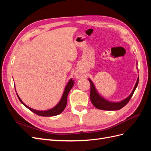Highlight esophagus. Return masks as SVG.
<instances>
[{"label": "esophagus", "mask_w": 151, "mask_h": 151, "mask_svg": "<svg viewBox=\"0 0 151 151\" xmlns=\"http://www.w3.org/2000/svg\"><path fill=\"white\" fill-rule=\"evenodd\" d=\"M75 77H76L77 79H80L81 78V76L79 74H75Z\"/></svg>", "instance_id": "34e87169"}]
</instances>
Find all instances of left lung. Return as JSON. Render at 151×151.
<instances>
[{"label":"left lung","mask_w":151,"mask_h":151,"mask_svg":"<svg viewBox=\"0 0 151 151\" xmlns=\"http://www.w3.org/2000/svg\"><path fill=\"white\" fill-rule=\"evenodd\" d=\"M139 79V77H138L137 80V82L133 91H132V92L129 96L126 98L125 99L122 100L120 101L113 102V101H108V100H107L106 99H105L104 98L101 96L98 93V91L96 90V87L93 83V82L90 79H88L91 84V92H90L91 101L96 108L99 109H103V110L114 111V110H118V109H120L123 106H125L130 101V99H131L132 95H133L135 89L138 86Z\"/></svg>","instance_id":"1"}]
</instances>
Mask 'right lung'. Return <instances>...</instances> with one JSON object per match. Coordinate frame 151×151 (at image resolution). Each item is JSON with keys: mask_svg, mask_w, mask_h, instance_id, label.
I'll use <instances>...</instances> for the list:
<instances>
[{"mask_svg": "<svg viewBox=\"0 0 151 151\" xmlns=\"http://www.w3.org/2000/svg\"><path fill=\"white\" fill-rule=\"evenodd\" d=\"M74 84V81H72V79H70L69 81H68L67 85L65 87L64 91H63V94L62 96V98H61L60 101H59V102L54 107H53L51 109H47V110H43V111L36 110V109H33V108L28 106L26 104H25L23 102H22V101L21 99L19 96H18L17 93H16V94L17 96L18 99H19L20 102L22 104H23L24 106H25L27 108L29 109V110L33 111L35 114H36V115H38L39 116H56V115H59V114H60L63 110H64V109L65 108L66 105H67V100L68 94L70 92V91L71 90ZM15 91L16 92V87H15Z\"/></svg>", "mask_w": 151, "mask_h": 151, "instance_id": "obj_1", "label": "right lung"}]
</instances>
